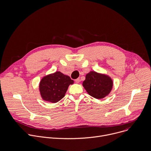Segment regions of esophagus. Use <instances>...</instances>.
<instances>
[{"instance_id": "1", "label": "esophagus", "mask_w": 151, "mask_h": 151, "mask_svg": "<svg viewBox=\"0 0 151 151\" xmlns=\"http://www.w3.org/2000/svg\"><path fill=\"white\" fill-rule=\"evenodd\" d=\"M75 81H76V83H79L80 81V80L79 78H77V79L75 80Z\"/></svg>"}]
</instances>
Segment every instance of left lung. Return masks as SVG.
I'll use <instances>...</instances> for the list:
<instances>
[{"mask_svg":"<svg viewBox=\"0 0 151 151\" xmlns=\"http://www.w3.org/2000/svg\"><path fill=\"white\" fill-rule=\"evenodd\" d=\"M83 86L91 96L96 99H102L111 92L113 81L107 75L91 71L86 74Z\"/></svg>","mask_w":151,"mask_h":151,"instance_id":"8db88e82","label":"left lung"}]
</instances>
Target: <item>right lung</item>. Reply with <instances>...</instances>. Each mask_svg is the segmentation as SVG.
<instances>
[{"label": "right lung", "mask_w": 151, "mask_h": 151, "mask_svg": "<svg viewBox=\"0 0 151 151\" xmlns=\"http://www.w3.org/2000/svg\"><path fill=\"white\" fill-rule=\"evenodd\" d=\"M74 83L71 78L60 71L44 77L40 83L41 96L44 101L55 103L62 99L68 86Z\"/></svg>", "instance_id": "1"}]
</instances>
